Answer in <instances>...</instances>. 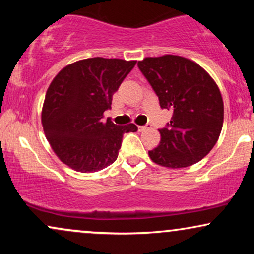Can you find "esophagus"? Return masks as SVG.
<instances>
[{
  "instance_id": "esophagus-1",
  "label": "esophagus",
  "mask_w": 254,
  "mask_h": 254,
  "mask_svg": "<svg viewBox=\"0 0 254 254\" xmlns=\"http://www.w3.org/2000/svg\"><path fill=\"white\" fill-rule=\"evenodd\" d=\"M138 131H144V130H147V129H150L151 127V125L150 124H147V125H143V127H141V125H138Z\"/></svg>"
}]
</instances>
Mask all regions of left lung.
I'll return each mask as SVG.
<instances>
[{
	"mask_svg": "<svg viewBox=\"0 0 254 254\" xmlns=\"http://www.w3.org/2000/svg\"><path fill=\"white\" fill-rule=\"evenodd\" d=\"M153 87L161 109L173 112L160 129L161 141L149 150L154 162L168 168L188 167L216 144L223 125V100L216 82L200 65L185 57L165 55L137 63Z\"/></svg>",
	"mask_w": 254,
	"mask_h": 254,
	"instance_id": "1",
	"label": "left lung"
}]
</instances>
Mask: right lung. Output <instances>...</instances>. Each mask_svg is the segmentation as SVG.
Instances as JSON below:
<instances>
[{
	"mask_svg": "<svg viewBox=\"0 0 254 254\" xmlns=\"http://www.w3.org/2000/svg\"><path fill=\"white\" fill-rule=\"evenodd\" d=\"M136 61L94 57L63 68L52 80L45 95L42 124L58 159L77 172L90 173L117 160L125 132H135V124L103 122Z\"/></svg>",
	"mask_w": 254,
	"mask_h": 254,
	"instance_id": "right-lung-1",
	"label": "right lung"
}]
</instances>
